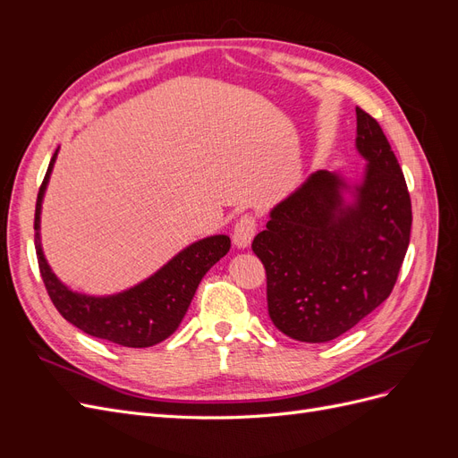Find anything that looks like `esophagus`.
Returning <instances> with one entry per match:
<instances>
[{
  "instance_id": "obj_1",
  "label": "esophagus",
  "mask_w": 458,
  "mask_h": 458,
  "mask_svg": "<svg viewBox=\"0 0 458 458\" xmlns=\"http://www.w3.org/2000/svg\"><path fill=\"white\" fill-rule=\"evenodd\" d=\"M256 229H258V221L252 214H242L237 224H234L233 227V242L237 248H248L254 239L256 234Z\"/></svg>"
}]
</instances>
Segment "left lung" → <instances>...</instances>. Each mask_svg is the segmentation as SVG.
<instances>
[{
  "instance_id": "8db88e82",
  "label": "left lung",
  "mask_w": 458,
  "mask_h": 458,
  "mask_svg": "<svg viewBox=\"0 0 458 458\" xmlns=\"http://www.w3.org/2000/svg\"><path fill=\"white\" fill-rule=\"evenodd\" d=\"M363 179L317 170L276 204L252 242L267 311L283 335L335 340L392 294L411 239V197L380 123L355 108ZM348 194L351 199H345Z\"/></svg>"
}]
</instances>
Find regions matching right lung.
Listing matches in <instances>:
<instances>
[{"instance_id":"obj_1","label":"right lung","mask_w":458,"mask_h":458,"mask_svg":"<svg viewBox=\"0 0 458 458\" xmlns=\"http://www.w3.org/2000/svg\"><path fill=\"white\" fill-rule=\"evenodd\" d=\"M57 152L59 148L55 150L44 183L39 187L34 217L38 266L53 306L68 323L84 330L89 336L108 340L123 348H150L160 344L172 336L179 323L183 321L202 276L229 252L231 239L227 234H214V237L192 242L155 275L123 293L110 296L74 293L51 271L39 242L41 200H44Z\"/></svg>"}]
</instances>
